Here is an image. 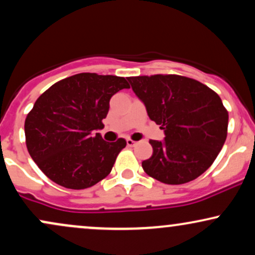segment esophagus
Instances as JSON below:
<instances>
[{"label":"esophagus","mask_w":255,"mask_h":255,"mask_svg":"<svg viewBox=\"0 0 255 255\" xmlns=\"http://www.w3.org/2000/svg\"><path fill=\"white\" fill-rule=\"evenodd\" d=\"M126 141H127V145L129 146V147H133V146L136 145V141H134V140H131V139H127Z\"/></svg>","instance_id":"obj_1"}]
</instances>
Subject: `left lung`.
I'll use <instances>...</instances> for the list:
<instances>
[{"label":"left lung","mask_w":255,"mask_h":255,"mask_svg":"<svg viewBox=\"0 0 255 255\" xmlns=\"http://www.w3.org/2000/svg\"><path fill=\"white\" fill-rule=\"evenodd\" d=\"M147 115L164 130L163 141L150 140L153 153L141 163L148 176L182 184L204 174L223 147L229 115L215 91L176 74L128 78Z\"/></svg>","instance_id":"left-lung-1"}]
</instances>
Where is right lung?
I'll return each mask as SVG.
<instances>
[{"label": "right lung", "instance_id": "right-lung-1", "mask_svg": "<svg viewBox=\"0 0 255 255\" xmlns=\"http://www.w3.org/2000/svg\"><path fill=\"white\" fill-rule=\"evenodd\" d=\"M129 89L125 78L80 73L62 79L38 97L25 120L26 146L38 168L69 189L95 186L110 174L126 140L107 142L110 98Z\"/></svg>", "mask_w": 255, "mask_h": 255}]
</instances>
